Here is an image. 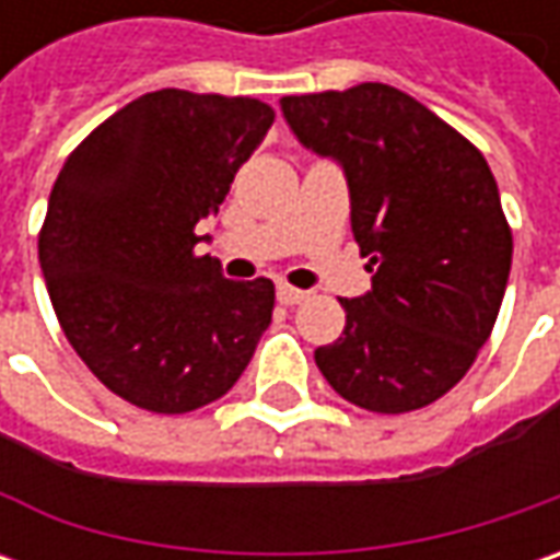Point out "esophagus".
I'll list each match as a JSON object with an SVG mask.
<instances>
[{"label": "esophagus", "instance_id": "34e87169", "mask_svg": "<svg viewBox=\"0 0 560 560\" xmlns=\"http://www.w3.org/2000/svg\"><path fill=\"white\" fill-rule=\"evenodd\" d=\"M308 299V292H302V290H295V287H290V283H280L277 287V302L280 305H299V302H305Z\"/></svg>", "mask_w": 560, "mask_h": 560}]
</instances>
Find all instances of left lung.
<instances>
[{"label": "left lung", "mask_w": 560, "mask_h": 560, "mask_svg": "<svg viewBox=\"0 0 560 560\" xmlns=\"http://www.w3.org/2000/svg\"><path fill=\"white\" fill-rule=\"evenodd\" d=\"M295 137L342 164L352 233L374 270L339 299L342 336L314 361L346 401L405 415L442 398L495 327L511 270L508 226L483 152L386 83L283 96Z\"/></svg>", "instance_id": "left-lung-1"}]
</instances>
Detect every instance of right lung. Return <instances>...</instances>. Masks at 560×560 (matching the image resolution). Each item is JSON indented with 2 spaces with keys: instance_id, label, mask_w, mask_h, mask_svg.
Here are the masks:
<instances>
[{
  "instance_id": "right-lung-1",
  "label": "right lung",
  "mask_w": 560,
  "mask_h": 560,
  "mask_svg": "<svg viewBox=\"0 0 560 560\" xmlns=\"http://www.w3.org/2000/svg\"><path fill=\"white\" fill-rule=\"evenodd\" d=\"M273 124L252 96L159 90L102 120L61 167L39 226L55 317L124 401L186 415L221 398L273 312L268 277L196 255L236 171Z\"/></svg>"
}]
</instances>
